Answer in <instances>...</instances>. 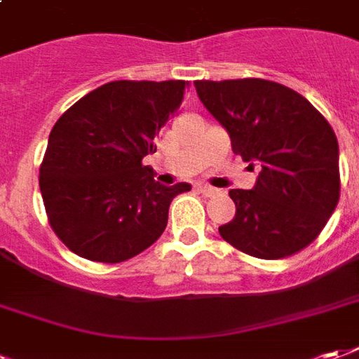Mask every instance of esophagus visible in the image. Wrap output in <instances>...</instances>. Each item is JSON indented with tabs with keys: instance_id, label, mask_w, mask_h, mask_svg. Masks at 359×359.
I'll return each instance as SVG.
<instances>
[{
	"instance_id": "1",
	"label": "esophagus",
	"mask_w": 359,
	"mask_h": 359,
	"mask_svg": "<svg viewBox=\"0 0 359 359\" xmlns=\"http://www.w3.org/2000/svg\"><path fill=\"white\" fill-rule=\"evenodd\" d=\"M195 187H197V191H201L205 197H212V195H216V193H218V189H214V187H210V185H205V183H197Z\"/></svg>"
}]
</instances>
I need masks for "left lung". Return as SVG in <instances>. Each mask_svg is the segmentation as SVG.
Instances as JSON below:
<instances>
[{
  "label": "left lung",
  "mask_w": 359,
  "mask_h": 359,
  "mask_svg": "<svg viewBox=\"0 0 359 359\" xmlns=\"http://www.w3.org/2000/svg\"><path fill=\"white\" fill-rule=\"evenodd\" d=\"M198 99L224 126L235 154L258 162L252 189H231L237 212L219 226L241 252L279 260L318 239L341 197L339 141L306 97L262 78L198 80Z\"/></svg>",
  "instance_id": "obj_1"
}]
</instances>
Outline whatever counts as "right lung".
<instances>
[{
	"mask_svg": "<svg viewBox=\"0 0 359 359\" xmlns=\"http://www.w3.org/2000/svg\"><path fill=\"white\" fill-rule=\"evenodd\" d=\"M185 80H116L90 91L57 120L40 166L49 226L74 252L118 264L143 252L168 224L189 183L154 182L143 156L182 107Z\"/></svg>",
	"mask_w": 359,
	"mask_h": 359,
	"instance_id": "obj_1",
	"label": "right lung"
}]
</instances>
